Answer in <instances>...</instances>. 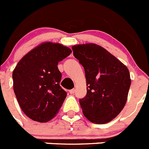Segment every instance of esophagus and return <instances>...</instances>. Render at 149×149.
I'll return each instance as SVG.
<instances>
[{
  "instance_id": "esophagus-1",
  "label": "esophagus",
  "mask_w": 149,
  "mask_h": 149,
  "mask_svg": "<svg viewBox=\"0 0 149 149\" xmlns=\"http://www.w3.org/2000/svg\"><path fill=\"white\" fill-rule=\"evenodd\" d=\"M69 93H70V94H74V93H75V89H71V90H69Z\"/></svg>"
}]
</instances>
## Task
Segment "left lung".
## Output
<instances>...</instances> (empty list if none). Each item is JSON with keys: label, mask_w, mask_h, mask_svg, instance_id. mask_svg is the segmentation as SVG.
<instances>
[{"label": "left lung", "mask_w": 149, "mask_h": 149, "mask_svg": "<svg viewBox=\"0 0 149 149\" xmlns=\"http://www.w3.org/2000/svg\"><path fill=\"white\" fill-rule=\"evenodd\" d=\"M72 51L84 67L86 79V95L79 101L83 113L93 123L110 122L127 101L131 83L128 69L98 45H74Z\"/></svg>", "instance_id": "8db88e82"}]
</instances>
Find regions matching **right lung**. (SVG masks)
<instances>
[{
    "label": "right lung",
    "mask_w": 149,
    "mask_h": 149,
    "mask_svg": "<svg viewBox=\"0 0 149 149\" xmlns=\"http://www.w3.org/2000/svg\"><path fill=\"white\" fill-rule=\"evenodd\" d=\"M72 53L58 43L45 42L18 62L13 72V88L22 111L31 119L47 122L61 108L67 93L60 86L58 63Z\"/></svg>",
    "instance_id": "right-lung-1"
}]
</instances>
